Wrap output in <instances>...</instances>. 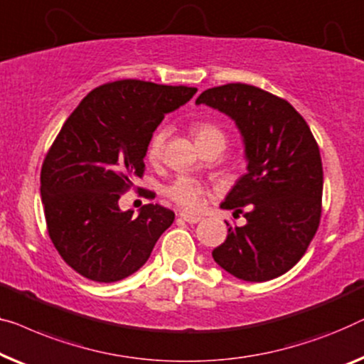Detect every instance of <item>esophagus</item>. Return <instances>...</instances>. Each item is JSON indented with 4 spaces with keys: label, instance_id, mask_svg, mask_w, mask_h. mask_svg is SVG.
<instances>
[{
    "label": "esophagus",
    "instance_id": "esophagus-1",
    "mask_svg": "<svg viewBox=\"0 0 364 364\" xmlns=\"http://www.w3.org/2000/svg\"><path fill=\"white\" fill-rule=\"evenodd\" d=\"M181 218L183 220V221H187V223H191V225H195V223H198L200 220V217H193V215H187V213H181Z\"/></svg>",
    "mask_w": 364,
    "mask_h": 364
}]
</instances>
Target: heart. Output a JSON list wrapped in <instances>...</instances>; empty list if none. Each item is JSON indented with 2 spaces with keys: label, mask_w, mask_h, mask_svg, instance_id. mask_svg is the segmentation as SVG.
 <instances>
[{
  "label": "heart",
  "mask_w": 364,
  "mask_h": 364,
  "mask_svg": "<svg viewBox=\"0 0 364 364\" xmlns=\"http://www.w3.org/2000/svg\"><path fill=\"white\" fill-rule=\"evenodd\" d=\"M192 134L200 151L213 146L225 149L226 146L225 133L213 123H205V121H202V123H195L192 126ZM166 136V129H157L154 136L151 138L149 146H147V159L151 162L161 159L162 151H164ZM166 193L172 202H176L178 207L186 210V212H198L205 202L203 187L187 177H178L177 181H173L171 186L166 188Z\"/></svg>",
  "instance_id": "heart-1"
}]
</instances>
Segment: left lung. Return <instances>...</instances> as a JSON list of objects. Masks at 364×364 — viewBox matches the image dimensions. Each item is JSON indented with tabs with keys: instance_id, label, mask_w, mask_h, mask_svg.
<instances>
[{
	"instance_id": "left-lung-1",
	"label": "left lung",
	"mask_w": 364,
	"mask_h": 364,
	"mask_svg": "<svg viewBox=\"0 0 364 364\" xmlns=\"http://www.w3.org/2000/svg\"><path fill=\"white\" fill-rule=\"evenodd\" d=\"M195 105L233 119L245 146L246 173L220 207H246V225L230 226L215 262L247 282L282 276L307 251L322 213L323 169L312 131L291 103L246 83L208 88Z\"/></svg>"
}]
</instances>
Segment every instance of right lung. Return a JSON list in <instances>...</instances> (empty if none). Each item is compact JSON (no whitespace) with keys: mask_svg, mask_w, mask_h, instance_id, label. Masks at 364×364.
<instances>
[{"mask_svg":"<svg viewBox=\"0 0 364 364\" xmlns=\"http://www.w3.org/2000/svg\"><path fill=\"white\" fill-rule=\"evenodd\" d=\"M197 88L118 80L73 109L47 152L41 197L47 230L68 266L95 282H117L149 259L172 210L147 203L134 215L118 200L144 172L147 146L167 113Z\"/></svg>","mask_w":364,"mask_h":364,"instance_id":"right-lung-1","label":"right lung"}]
</instances>
